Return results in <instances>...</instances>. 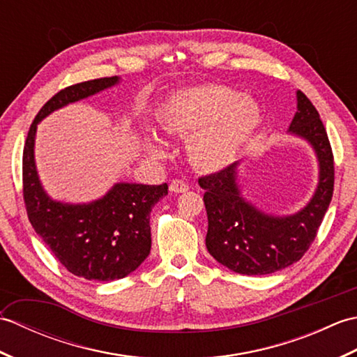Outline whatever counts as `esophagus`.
<instances>
[{"mask_svg": "<svg viewBox=\"0 0 357 357\" xmlns=\"http://www.w3.org/2000/svg\"><path fill=\"white\" fill-rule=\"evenodd\" d=\"M188 190V184L184 183L183 179H173L170 183V192L172 193H184Z\"/></svg>", "mask_w": 357, "mask_h": 357, "instance_id": "esophagus-1", "label": "esophagus"}]
</instances>
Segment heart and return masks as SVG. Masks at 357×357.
Here are the masks:
<instances>
[{
    "label": "heart",
    "mask_w": 357,
    "mask_h": 357,
    "mask_svg": "<svg viewBox=\"0 0 357 357\" xmlns=\"http://www.w3.org/2000/svg\"><path fill=\"white\" fill-rule=\"evenodd\" d=\"M261 112L250 98L222 84L188 87L174 92L165 101L161 123L167 132L190 136L188 156L204 170L229 165L245 146L259 124ZM151 150L164 151L155 139Z\"/></svg>",
    "instance_id": "1"
}]
</instances>
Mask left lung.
Instances as JSON below:
<instances>
[{
	"instance_id": "obj_1",
	"label": "left lung",
	"mask_w": 357,
	"mask_h": 357,
	"mask_svg": "<svg viewBox=\"0 0 357 357\" xmlns=\"http://www.w3.org/2000/svg\"><path fill=\"white\" fill-rule=\"evenodd\" d=\"M298 112L288 132L308 141L319 161V183L307 206L290 216H271L241 196L238 164L199 178L206 190L208 230L206 245L215 259L234 273L270 275L298 262L319 230L335 187V161L319 113L298 90Z\"/></svg>"
}]
</instances>
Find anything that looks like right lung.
Masks as SVG:
<instances>
[{"instance_id": "obj_1", "label": "right lung", "mask_w": 357, "mask_h": 357, "mask_svg": "<svg viewBox=\"0 0 357 357\" xmlns=\"http://www.w3.org/2000/svg\"><path fill=\"white\" fill-rule=\"evenodd\" d=\"M118 82V77H110L59 90L38 112L22 151V195L30 224L72 275L102 282L130 275L149 256L150 211L169 193V185L119 183L89 204L53 201L38 178L33 147L41 119Z\"/></svg>"}]
</instances>
